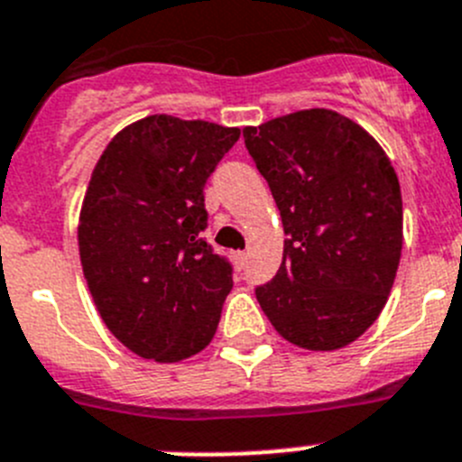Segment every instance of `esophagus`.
<instances>
[{"mask_svg":"<svg viewBox=\"0 0 462 462\" xmlns=\"http://www.w3.org/2000/svg\"><path fill=\"white\" fill-rule=\"evenodd\" d=\"M234 259H236V265H238V268H245V263H247V254H245V252H236Z\"/></svg>","mask_w":462,"mask_h":462,"instance_id":"34e87169","label":"esophagus"}]
</instances>
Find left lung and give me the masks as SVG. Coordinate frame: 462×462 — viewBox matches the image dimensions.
Here are the masks:
<instances>
[{
  "label": "left lung",
  "mask_w": 462,
  "mask_h": 462,
  "mask_svg": "<svg viewBox=\"0 0 462 462\" xmlns=\"http://www.w3.org/2000/svg\"><path fill=\"white\" fill-rule=\"evenodd\" d=\"M283 224V261L256 289L286 341L337 350L383 311L403 247V201L387 153L332 109H302L243 130Z\"/></svg>",
  "instance_id": "obj_1"
}]
</instances>
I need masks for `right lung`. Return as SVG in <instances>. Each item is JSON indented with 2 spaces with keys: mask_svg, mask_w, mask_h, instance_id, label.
Here are the masks:
<instances>
[{
  "mask_svg": "<svg viewBox=\"0 0 462 462\" xmlns=\"http://www.w3.org/2000/svg\"><path fill=\"white\" fill-rule=\"evenodd\" d=\"M238 137L153 114L114 134L93 169L79 261L103 323L139 357L180 362L213 341L234 279L201 238L203 185Z\"/></svg>",
  "mask_w": 462,
  "mask_h": 462,
  "instance_id": "add662e5",
  "label": "right lung"
}]
</instances>
